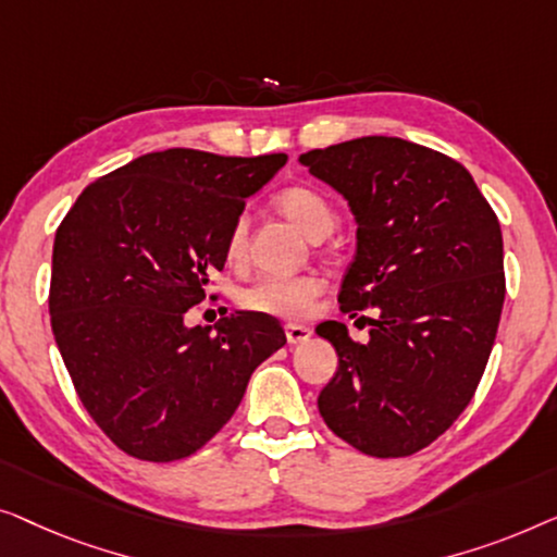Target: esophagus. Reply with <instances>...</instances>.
<instances>
[{
    "label": "esophagus",
    "instance_id": "34e87169",
    "mask_svg": "<svg viewBox=\"0 0 557 557\" xmlns=\"http://www.w3.org/2000/svg\"><path fill=\"white\" fill-rule=\"evenodd\" d=\"M285 335H287V343H293V346H300V343H308L312 331L305 325H295V323H287L285 325Z\"/></svg>",
    "mask_w": 557,
    "mask_h": 557
}]
</instances>
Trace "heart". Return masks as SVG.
Returning a JSON list of instances; mask_svg holds the SVG:
<instances>
[{
	"label": "heart",
	"mask_w": 557,
	"mask_h": 557,
	"mask_svg": "<svg viewBox=\"0 0 557 557\" xmlns=\"http://www.w3.org/2000/svg\"><path fill=\"white\" fill-rule=\"evenodd\" d=\"M275 207L280 214L289 219L297 230L308 234L310 239L325 237L335 224V211L323 194L310 189V186L293 184L275 194ZM247 216H237L226 234V257L237 262L245 257L247 249ZM323 277L315 272H302V275H268L260 277L242 293V305L247 310L264 312L285 320L308 318L315 300L323 295Z\"/></svg>",
	"instance_id": "b5f03b06"
}]
</instances>
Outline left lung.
I'll return each instance as SVG.
<instances>
[{
	"label": "left lung",
	"mask_w": 557,
	"mask_h": 557,
	"mask_svg": "<svg viewBox=\"0 0 557 557\" xmlns=\"http://www.w3.org/2000/svg\"><path fill=\"white\" fill-rule=\"evenodd\" d=\"M300 163L348 199L358 224L341 310L379 308L368 343L338 320L315 327L338 354L320 417L358 451L409 457L467 409L495 346L505 302L497 214L459 161L404 138H354Z\"/></svg>",
	"instance_id": "8db88e82"
}]
</instances>
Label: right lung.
Instances as JSON below:
<instances>
[{
  "label": "right lung",
  "mask_w": 557,
  "mask_h": 557,
  "mask_svg": "<svg viewBox=\"0 0 557 557\" xmlns=\"http://www.w3.org/2000/svg\"><path fill=\"white\" fill-rule=\"evenodd\" d=\"M285 153L169 148L85 189L54 234L50 320L85 411L131 457H191L222 429L249 375L285 346L280 320L234 312L186 327L224 270L226 234Z\"/></svg>",
  "instance_id": "1"
}]
</instances>
